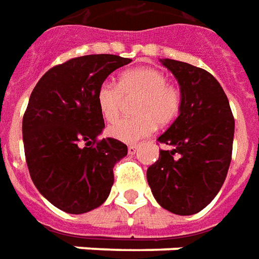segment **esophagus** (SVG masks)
<instances>
[{
    "label": "esophagus",
    "mask_w": 259,
    "mask_h": 259,
    "mask_svg": "<svg viewBox=\"0 0 259 259\" xmlns=\"http://www.w3.org/2000/svg\"><path fill=\"white\" fill-rule=\"evenodd\" d=\"M137 149H138L137 145H130V147H128V153H130V155H134V153L137 152Z\"/></svg>",
    "instance_id": "esophagus-1"
}]
</instances>
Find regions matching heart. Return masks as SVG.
<instances>
[{
    "label": "heart",
    "mask_w": 259,
    "mask_h": 259,
    "mask_svg": "<svg viewBox=\"0 0 259 259\" xmlns=\"http://www.w3.org/2000/svg\"><path fill=\"white\" fill-rule=\"evenodd\" d=\"M138 97L134 104L133 118H122L107 128L110 137L122 142H137L147 137L155 126L174 122L182 108L179 87L166 81V76L152 67H137L119 76L118 85L103 81L96 92V103L101 117L112 122L118 118L124 99Z\"/></svg>",
    "instance_id": "obj_1"
}]
</instances>
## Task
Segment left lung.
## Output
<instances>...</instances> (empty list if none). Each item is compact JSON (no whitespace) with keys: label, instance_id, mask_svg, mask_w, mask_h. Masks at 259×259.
I'll use <instances>...</instances> for the list:
<instances>
[{"label":"left lung","instance_id":"left-lung-1","mask_svg":"<svg viewBox=\"0 0 259 259\" xmlns=\"http://www.w3.org/2000/svg\"><path fill=\"white\" fill-rule=\"evenodd\" d=\"M160 62L178 78L183 100L179 117L158 138L172 149H160L147 179L162 207L179 215L196 214L226 181L234 117L222 85L207 70L174 59Z\"/></svg>","mask_w":259,"mask_h":259}]
</instances>
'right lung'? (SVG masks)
Here are the masks:
<instances>
[{"label": "right lung", "instance_id": "right-lung-1", "mask_svg": "<svg viewBox=\"0 0 259 259\" xmlns=\"http://www.w3.org/2000/svg\"><path fill=\"white\" fill-rule=\"evenodd\" d=\"M130 62L115 55L70 59L45 73L29 97L22 119L26 165L39 193L62 211L87 213L111 192L112 167L128 148L114 138L99 140L104 118L96 92Z\"/></svg>", "mask_w": 259, "mask_h": 259}]
</instances>
